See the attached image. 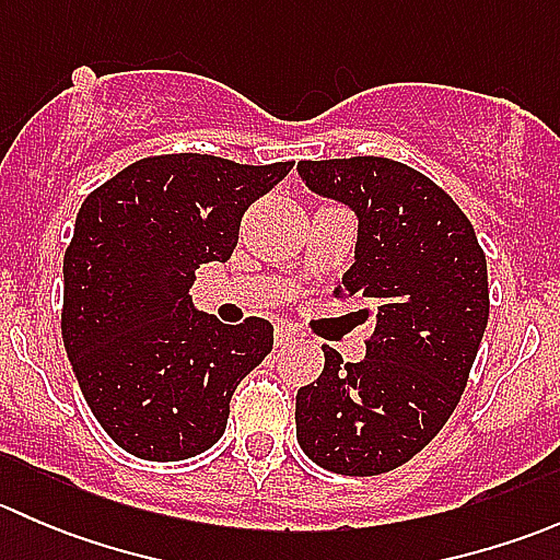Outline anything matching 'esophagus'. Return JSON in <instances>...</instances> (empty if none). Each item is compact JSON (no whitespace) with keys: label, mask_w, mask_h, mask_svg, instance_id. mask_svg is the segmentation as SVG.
<instances>
[{"label":"esophagus","mask_w":560,"mask_h":560,"mask_svg":"<svg viewBox=\"0 0 560 560\" xmlns=\"http://www.w3.org/2000/svg\"><path fill=\"white\" fill-rule=\"evenodd\" d=\"M295 341H298V332L292 330V327H287V325L276 327V347L290 349Z\"/></svg>","instance_id":"esophagus-1"}]
</instances>
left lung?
Masks as SVG:
<instances>
[{
	"label": "left lung",
	"instance_id": "8db88e82",
	"mask_svg": "<svg viewBox=\"0 0 560 560\" xmlns=\"http://www.w3.org/2000/svg\"><path fill=\"white\" fill-rule=\"evenodd\" d=\"M298 173L358 213L336 298L376 316L360 363L325 347L316 385L298 389V444L327 471L374 477L411 460L455 411L488 325V262L466 213L415 167L349 156Z\"/></svg>",
	"mask_w": 560,
	"mask_h": 560
}]
</instances>
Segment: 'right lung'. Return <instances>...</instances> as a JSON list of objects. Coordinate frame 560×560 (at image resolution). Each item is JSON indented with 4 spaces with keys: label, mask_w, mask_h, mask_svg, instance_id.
Instances as JSON below:
<instances>
[{
    "label": "right lung",
    "mask_w": 560,
    "mask_h": 560,
    "mask_svg": "<svg viewBox=\"0 0 560 560\" xmlns=\"http://www.w3.org/2000/svg\"><path fill=\"white\" fill-rule=\"evenodd\" d=\"M292 162L211 154L132 162L83 200L65 252L61 338L89 409L143 460H184L222 439L230 398L273 349V325L195 312L191 284L238 244L246 208Z\"/></svg>",
    "instance_id": "obj_1"
}]
</instances>
